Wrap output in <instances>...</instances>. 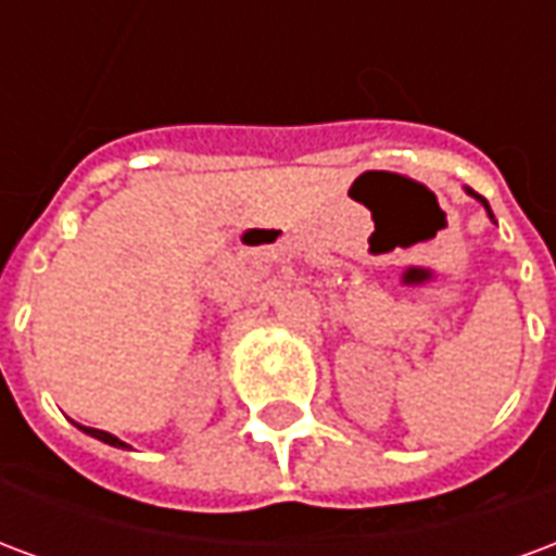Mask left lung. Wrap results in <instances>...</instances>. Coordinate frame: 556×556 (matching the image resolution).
Here are the masks:
<instances>
[{"mask_svg":"<svg viewBox=\"0 0 556 556\" xmlns=\"http://www.w3.org/2000/svg\"><path fill=\"white\" fill-rule=\"evenodd\" d=\"M465 190H467V195H473V199H477L479 205H482V207H485V211H489V217H491V219H494V214H491V207H489V202H485V199H482V195H479V193H473V190H470V187H465Z\"/></svg>","mask_w":556,"mask_h":556,"instance_id":"8db88e82","label":"left lung"}]
</instances>
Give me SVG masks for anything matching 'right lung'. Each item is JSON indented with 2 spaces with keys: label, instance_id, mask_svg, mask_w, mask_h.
<instances>
[{
  "label": "right lung",
  "instance_id": "right-lung-1",
  "mask_svg": "<svg viewBox=\"0 0 556 556\" xmlns=\"http://www.w3.org/2000/svg\"><path fill=\"white\" fill-rule=\"evenodd\" d=\"M77 429L86 431V434H91V438H98V441L110 443V446H118V450H130V443H125V441H122V438H115V434H110V431L89 429V426H79V422H77Z\"/></svg>",
  "mask_w": 556,
  "mask_h": 556
}]
</instances>
